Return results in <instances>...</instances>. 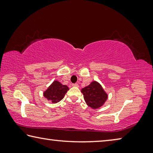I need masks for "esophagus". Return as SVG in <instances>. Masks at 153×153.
Returning a JSON list of instances; mask_svg holds the SVG:
<instances>
[{
  "instance_id": "obj_1",
  "label": "esophagus",
  "mask_w": 153,
  "mask_h": 153,
  "mask_svg": "<svg viewBox=\"0 0 153 153\" xmlns=\"http://www.w3.org/2000/svg\"><path fill=\"white\" fill-rule=\"evenodd\" d=\"M72 86L78 87V86H79V85H78V84H77V83H76V84H72Z\"/></svg>"
}]
</instances>
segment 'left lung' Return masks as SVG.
<instances>
[{"mask_svg": "<svg viewBox=\"0 0 153 153\" xmlns=\"http://www.w3.org/2000/svg\"><path fill=\"white\" fill-rule=\"evenodd\" d=\"M81 92L86 104L93 109L104 105L108 97L101 85L96 81L92 82L89 86L82 88Z\"/></svg>", "mask_w": 153, "mask_h": 153, "instance_id": "left-lung-1", "label": "left lung"}]
</instances>
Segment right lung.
<instances>
[{"label": "right lung", "instance_id": "right-lung-1", "mask_svg": "<svg viewBox=\"0 0 153 153\" xmlns=\"http://www.w3.org/2000/svg\"><path fill=\"white\" fill-rule=\"evenodd\" d=\"M69 88L58 81H54L48 89L44 92V97L53 103H56L65 97Z\"/></svg>", "mask_w": 153, "mask_h": 153}]
</instances>
